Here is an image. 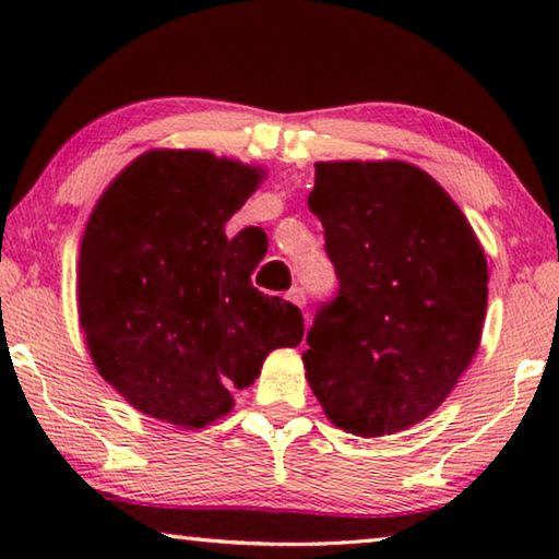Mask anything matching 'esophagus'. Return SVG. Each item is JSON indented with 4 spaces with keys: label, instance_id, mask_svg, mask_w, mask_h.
I'll return each instance as SVG.
<instances>
[{
    "label": "esophagus",
    "instance_id": "obj_1",
    "mask_svg": "<svg viewBox=\"0 0 559 559\" xmlns=\"http://www.w3.org/2000/svg\"><path fill=\"white\" fill-rule=\"evenodd\" d=\"M286 298H288L290 302H296L298 308H306V290H302V288H290Z\"/></svg>",
    "mask_w": 559,
    "mask_h": 559
}]
</instances>
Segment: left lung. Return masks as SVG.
<instances>
[{"instance_id":"left-lung-1","label":"left lung","mask_w":559,"mask_h":559,"mask_svg":"<svg viewBox=\"0 0 559 559\" xmlns=\"http://www.w3.org/2000/svg\"><path fill=\"white\" fill-rule=\"evenodd\" d=\"M308 206L340 288L302 353L335 427L402 431L437 409L480 343L488 266L471 224L424 169L318 163Z\"/></svg>"}]
</instances>
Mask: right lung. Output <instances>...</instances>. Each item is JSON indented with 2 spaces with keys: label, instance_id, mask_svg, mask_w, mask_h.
Segmentation results:
<instances>
[{
  "label": "right lung",
  "instance_id": "obj_1",
  "mask_svg": "<svg viewBox=\"0 0 559 559\" xmlns=\"http://www.w3.org/2000/svg\"><path fill=\"white\" fill-rule=\"evenodd\" d=\"M261 169L202 150H153L93 210L79 259V316L93 362L155 419L202 429L234 406L271 349L302 340L298 306L253 288L257 226H224Z\"/></svg>",
  "mask_w": 559,
  "mask_h": 559
}]
</instances>
